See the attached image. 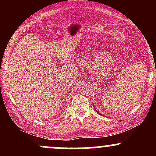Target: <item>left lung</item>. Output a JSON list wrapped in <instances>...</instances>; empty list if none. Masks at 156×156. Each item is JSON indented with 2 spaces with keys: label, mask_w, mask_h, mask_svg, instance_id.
<instances>
[{
  "label": "left lung",
  "mask_w": 156,
  "mask_h": 156,
  "mask_svg": "<svg viewBox=\"0 0 156 156\" xmlns=\"http://www.w3.org/2000/svg\"><path fill=\"white\" fill-rule=\"evenodd\" d=\"M94 109H95V108H94ZM95 110H96V109H95ZM96 112H98V114H100V113H99V112H98V111H96Z\"/></svg>",
  "instance_id": "8db88e82"
}]
</instances>
